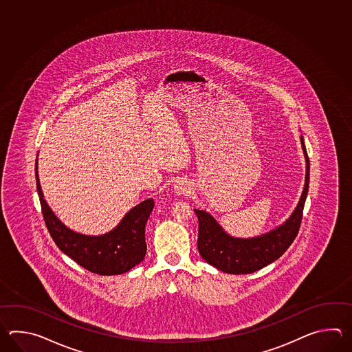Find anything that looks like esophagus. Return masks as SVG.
<instances>
[{
    "label": "esophagus",
    "mask_w": 352,
    "mask_h": 352,
    "mask_svg": "<svg viewBox=\"0 0 352 352\" xmlns=\"http://www.w3.org/2000/svg\"><path fill=\"white\" fill-rule=\"evenodd\" d=\"M173 188H175V192L179 195H186L190 192V184H188V181L186 179H177L176 182H175V185H173Z\"/></svg>",
    "instance_id": "obj_1"
}]
</instances>
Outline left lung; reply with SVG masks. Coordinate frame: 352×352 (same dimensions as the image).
<instances>
[{
    "mask_svg": "<svg viewBox=\"0 0 352 352\" xmlns=\"http://www.w3.org/2000/svg\"><path fill=\"white\" fill-rule=\"evenodd\" d=\"M302 150L306 158V179L298 205L285 224L261 236L243 239L234 238L224 232L209 212L195 209L199 219L197 249L206 262L217 270L230 274H249L262 270L285 254L298 234L303 215L308 186H309V160L307 156L303 137Z\"/></svg>",
    "mask_w": 352,
    "mask_h": 352,
    "instance_id": "8db88e82",
    "label": "left lung"
}]
</instances>
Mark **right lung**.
Wrapping results in <instances>:
<instances>
[{"mask_svg": "<svg viewBox=\"0 0 352 352\" xmlns=\"http://www.w3.org/2000/svg\"><path fill=\"white\" fill-rule=\"evenodd\" d=\"M35 175L46 228L64 254L99 276L122 274L142 262L147 250L144 228L155 206L153 199H147L129 210L111 232L97 236L85 235L69 229L49 208L38 181V160Z\"/></svg>", "mask_w": 352, "mask_h": 352, "instance_id": "1", "label": "right lung"}]
</instances>
